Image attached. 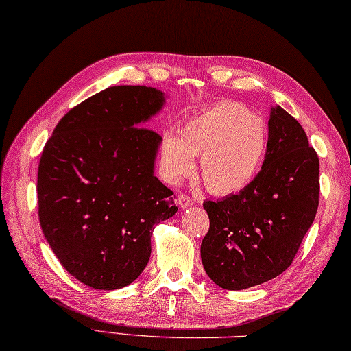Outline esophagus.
Masks as SVG:
<instances>
[{"instance_id":"34e87169","label":"esophagus","mask_w":351,"mask_h":351,"mask_svg":"<svg viewBox=\"0 0 351 351\" xmlns=\"http://www.w3.org/2000/svg\"><path fill=\"white\" fill-rule=\"evenodd\" d=\"M178 204H180V207L182 209H188V207H191V206H194V198H191L189 195H186V194H182L180 197H178Z\"/></svg>"}]
</instances>
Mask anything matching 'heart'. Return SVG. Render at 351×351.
I'll return each mask as SVG.
<instances>
[{
    "label": "heart",
    "mask_w": 351,
    "mask_h": 351,
    "mask_svg": "<svg viewBox=\"0 0 351 351\" xmlns=\"http://www.w3.org/2000/svg\"><path fill=\"white\" fill-rule=\"evenodd\" d=\"M263 119L238 103H218L186 119L180 136L163 132L162 163L171 182L188 177L199 157V174L213 195L245 189L259 173L267 153Z\"/></svg>",
    "instance_id": "heart-1"
}]
</instances>
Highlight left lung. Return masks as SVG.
Instances as JSON below:
<instances>
[{"label": "left lung", "instance_id": "8db88e82", "mask_svg": "<svg viewBox=\"0 0 351 351\" xmlns=\"http://www.w3.org/2000/svg\"><path fill=\"white\" fill-rule=\"evenodd\" d=\"M319 160L298 121L271 109L262 169L239 194L203 203L202 262L213 282L239 291L282 274L317 215Z\"/></svg>", "mask_w": 351, "mask_h": 351}]
</instances>
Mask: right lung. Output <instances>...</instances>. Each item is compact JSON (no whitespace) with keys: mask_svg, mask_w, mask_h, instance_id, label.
Instances as JSON below:
<instances>
[{"mask_svg":"<svg viewBox=\"0 0 351 351\" xmlns=\"http://www.w3.org/2000/svg\"><path fill=\"white\" fill-rule=\"evenodd\" d=\"M163 103L154 88L112 86L73 107L42 152V232L63 268L90 288L136 280L154 226L177 212L174 192L154 176L160 134L141 127Z\"/></svg>","mask_w":351,"mask_h":351,"instance_id":"1","label":"right lung"}]
</instances>
